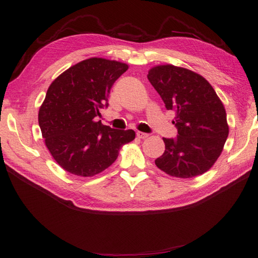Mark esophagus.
I'll use <instances>...</instances> for the list:
<instances>
[{"instance_id":"obj_1","label":"esophagus","mask_w":258,"mask_h":258,"mask_svg":"<svg viewBox=\"0 0 258 258\" xmlns=\"http://www.w3.org/2000/svg\"><path fill=\"white\" fill-rule=\"evenodd\" d=\"M136 136L139 137V139L144 140V139H147V137H148V134H146V133H143V132H137V133H136Z\"/></svg>"}]
</instances>
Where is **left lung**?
<instances>
[{
	"label": "left lung",
	"mask_w": 258,
	"mask_h": 258,
	"mask_svg": "<svg viewBox=\"0 0 258 258\" xmlns=\"http://www.w3.org/2000/svg\"><path fill=\"white\" fill-rule=\"evenodd\" d=\"M147 78L175 111V139H163L165 152L155 164L178 178L200 176L211 168L222 153L229 135L226 113L214 89L202 76L172 64L157 66Z\"/></svg>",
	"instance_id": "1"
}]
</instances>
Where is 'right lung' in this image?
<instances>
[{"instance_id":"1","label":"right lung","mask_w":258,"mask_h":258,"mask_svg":"<svg viewBox=\"0 0 258 258\" xmlns=\"http://www.w3.org/2000/svg\"><path fill=\"white\" fill-rule=\"evenodd\" d=\"M128 66L90 58L52 81L38 113L45 144L58 165L70 173L92 177L110 167L119 148L135 139L133 130H114L97 121L109 106L111 88Z\"/></svg>"}]
</instances>
